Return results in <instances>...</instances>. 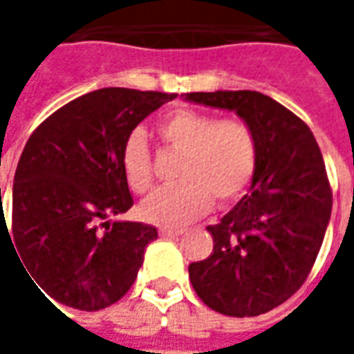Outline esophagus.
Masks as SVG:
<instances>
[{"instance_id": "1", "label": "esophagus", "mask_w": 354, "mask_h": 354, "mask_svg": "<svg viewBox=\"0 0 354 354\" xmlns=\"http://www.w3.org/2000/svg\"><path fill=\"white\" fill-rule=\"evenodd\" d=\"M184 233V230H172V227H161L159 230V235L161 237H178V235H182Z\"/></svg>"}]
</instances>
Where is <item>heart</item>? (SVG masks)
<instances>
[{"label":"heart","mask_w":354,"mask_h":354,"mask_svg":"<svg viewBox=\"0 0 354 354\" xmlns=\"http://www.w3.org/2000/svg\"><path fill=\"white\" fill-rule=\"evenodd\" d=\"M157 138L180 151L178 184L151 193L140 216L162 227H182L207 212L212 201L225 207L237 201L252 182L258 162V140L243 119H218L199 109H174L155 127ZM127 184L146 193L153 184L151 151L142 134H132L123 147Z\"/></svg>","instance_id":"heart-1"}]
</instances>
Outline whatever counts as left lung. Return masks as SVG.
Segmentation results:
<instances>
[{
	"instance_id": "left-lung-1",
	"label": "left lung",
	"mask_w": 354,
	"mask_h": 354,
	"mask_svg": "<svg viewBox=\"0 0 354 354\" xmlns=\"http://www.w3.org/2000/svg\"><path fill=\"white\" fill-rule=\"evenodd\" d=\"M187 102L235 111L252 127L258 162L250 192L208 225L214 250L189 266L205 304L258 317L284 304L311 273L332 214V187L311 129L256 91L187 93Z\"/></svg>"
}]
</instances>
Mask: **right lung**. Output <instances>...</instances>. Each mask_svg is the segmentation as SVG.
I'll return each mask as SVG.
<instances>
[{"mask_svg":"<svg viewBox=\"0 0 354 354\" xmlns=\"http://www.w3.org/2000/svg\"><path fill=\"white\" fill-rule=\"evenodd\" d=\"M176 96L98 88L57 109L26 142L12 184L11 230L3 207L0 227L35 288L58 304L98 311L132 286L157 230L108 220L134 205L123 147L140 121Z\"/></svg>","mask_w":354,"mask_h":354,"instance_id":"right-lung-1","label":"right lung"}]
</instances>
